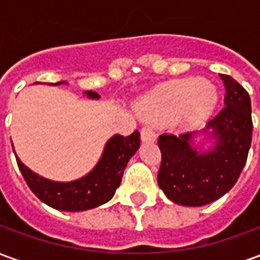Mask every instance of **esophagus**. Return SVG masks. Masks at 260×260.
I'll return each instance as SVG.
<instances>
[{
    "mask_svg": "<svg viewBox=\"0 0 260 260\" xmlns=\"http://www.w3.org/2000/svg\"><path fill=\"white\" fill-rule=\"evenodd\" d=\"M142 142H154L156 141V132L152 126H143L141 129Z\"/></svg>",
    "mask_w": 260,
    "mask_h": 260,
    "instance_id": "1",
    "label": "esophagus"
}]
</instances>
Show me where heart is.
I'll list each match as a JSON object with an SVG mask.
<instances>
[{"mask_svg":"<svg viewBox=\"0 0 260 260\" xmlns=\"http://www.w3.org/2000/svg\"><path fill=\"white\" fill-rule=\"evenodd\" d=\"M217 91L201 78L182 79L170 85L166 90L150 97L139 108V113L150 119L173 117L191 103L193 117H206L217 104Z\"/></svg>","mask_w":260,"mask_h":260,"instance_id":"obj_1","label":"heart"}]
</instances>
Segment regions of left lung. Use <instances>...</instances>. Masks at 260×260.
<instances>
[{
  "label": "left lung",
  "mask_w": 260,
  "mask_h": 260,
  "mask_svg": "<svg viewBox=\"0 0 260 260\" xmlns=\"http://www.w3.org/2000/svg\"><path fill=\"white\" fill-rule=\"evenodd\" d=\"M220 79L225 87V107L206 128L158 136V186L170 201L182 206H203L220 199L235 185L246 163L252 141L251 99L231 76L220 74ZM198 135H205L212 146L195 145Z\"/></svg>",
  "instance_id": "obj_1"
}]
</instances>
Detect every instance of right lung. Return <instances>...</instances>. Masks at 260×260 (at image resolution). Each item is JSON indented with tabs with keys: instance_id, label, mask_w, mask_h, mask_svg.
Returning a JSON list of instances; mask_svg holds the SVG:
<instances>
[{
	"instance_id": "right-lung-1",
	"label": "right lung",
	"mask_w": 260,
	"mask_h": 260,
	"mask_svg": "<svg viewBox=\"0 0 260 260\" xmlns=\"http://www.w3.org/2000/svg\"><path fill=\"white\" fill-rule=\"evenodd\" d=\"M67 82H57L50 85H62ZM89 99H100L96 91L87 90ZM141 145V135L135 131L129 136L114 135L106 143L102 157L93 169L82 178L68 182H59L36 174L20 161L16 163L31 192L53 209L62 212H83L107 203L115 193L122 180V174ZM15 153V150H14Z\"/></svg>"
}]
</instances>
